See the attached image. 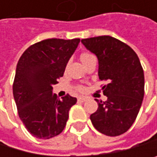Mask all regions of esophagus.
<instances>
[{
	"mask_svg": "<svg viewBox=\"0 0 157 157\" xmlns=\"http://www.w3.org/2000/svg\"><path fill=\"white\" fill-rule=\"evenodd\" d=\"M78 101H81V102H84V101H86V97H79V98H78Z\"/></svg>",
	"mask_w": 157,
	"mask_h": 157,
	"instance_id": "34e87169",
	"label": "esophagus"
}]
</instances>
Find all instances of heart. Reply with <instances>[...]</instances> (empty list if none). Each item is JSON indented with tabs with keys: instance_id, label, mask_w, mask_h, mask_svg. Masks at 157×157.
Wrapping results in <instances>:
<instances>
[{
	"instance_id": "obj_1",
	"label": "heart",
	"mask_w": 157,
	"mask_h": 157,
	"mask_svg": "<svg viewBox=\"0 0 157 157\" xmlns=\"http://www.w3.org/2000/svg\"><path fill=\"white\" fill-rule=\"evenodd\" d=\"M92 56H93L91 55V53H89V52H83L82 55H81V61L84 62V61H86V59H88V58H90V57H92ZM79 89H80V90H84V87L80 86Z\"/></svg>"
}]
</instances>
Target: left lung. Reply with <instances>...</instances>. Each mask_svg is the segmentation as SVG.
I'll list each match as a JSON object with an SVG mask.
<instances>
[{
    "label": "left lung",
    "instance_id": "8db88e82",
    "mask_svg": "<svg viewBox=\"0 0 157 157\" xmlns=\"http://www.w3.org/2000/svg\"><path fill=\"white\" fill-rule=\"evenodd\" d=\"M83 45L97 56L98 75L106 82L101 87L105 101L97 99L98 109L90 120L100 133L116 136L132 126L144 97V72L136 53L127 44L110 36L82 39Z\"/></svg>",
    "mask_w": 157,
    "mask_h": 157
}]
</instances>
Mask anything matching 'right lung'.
Returning <instances> with one entry per match:
<instances>
[{
    "instance_id": "right-lung-1",
    "label": "right lung",
    "mask_w": 157,
    "mask_h": 157,
    "mask_svg": "<svg viewBox=\"0 0 157 157\" xmlns=\"http://www.w3.org/2000/svg\"><path fill=\"white\" fill-rule=\"evenodd\" d=\"M80 39L50 38L30 46L17 65L13 95L19 116L30 134L41 140L59 135L77 99L60 100L52 86L63 76Z\"/></svg>"
}]
</instances>
